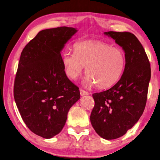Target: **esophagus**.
I'll return each mask as SVG.
<instances>
[{"label": "esophagus", "mask_w": 160, "mask_h": 160, "mask_svg": "<svg viewBox=\"0 0 160 160\" xmlns=\"http://www.w3.org/2000/svg\"><path fill=\"white\" fill-rule=\"evenodd\" d=\"M80 95L81 96H85V95H88L89 94V92L85 91V90L83 89H80Z\"/></svg>", "instance_id": "1"}]
</instances>
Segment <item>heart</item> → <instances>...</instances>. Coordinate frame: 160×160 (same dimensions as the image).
Segmentation results:
<instances>
[{
  "mask_svg": "<svg viewBox=\"0 0 160 160\" xmlns=\"http://www.w3.org/2000/svg\"><path fill=\"white\" fill-rule=\"evenodd\" d=\"M74 50L75 52H65L62 57L65 72L71 79H76L86 66V85L96 84L98 88L107 89L122 75L126 57L120 48L99 40H85L78 42Z\"/></svg>",
  "mask_w": 160,
  "mask_h": 160,
  "instance_id": "obj_1",
  "label": "heart"
}]
</instances>
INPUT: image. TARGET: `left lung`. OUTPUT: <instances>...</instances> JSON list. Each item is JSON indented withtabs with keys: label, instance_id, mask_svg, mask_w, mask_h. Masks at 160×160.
Returning a JSON list of instances; mask_svg holds the SVG:
<instances>
[{
	"label": "left lung",
	"instance_id": "1",
	"mask_svg": "<svg viewBox=\"0 0 160 160\" xmlns=\"http://www.w3.org/2000/svg\"><path fill=\"white\" fill-rule=\"evenodd\" d=\"M122 48L126 66L120 80L106 91L94 93L91 124L106 140L120 138L138 121L146 107L151 70L141 43L129 32H104Z\"/></svg>",
	"mask_w": 160,
	"mask_h": 160
}]
</instances>
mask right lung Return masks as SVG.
<instances>
[{
  "label": "right lung",
  "instance_id": "1",
  "mask_svg": "<svg viewBox=\"0 0 160 160\" xmlns=\"http://www.w3.org/2000/svg\"><path fill=\"white\" fill-rule=\"evenodd\" d=\"M77 31L66 27L42 30L21 53L14 101L28 128L42 138L62 130L69 109L80 98L79 88L66 76L61 55Z\"/></svg>",
  "mask_w": 160,
  "mask_h": 160
}]
</instances>
